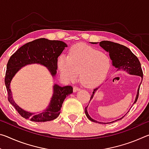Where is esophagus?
I'll list each match as a JSON object with an SVG mask.
<instances>
[{"mask_svg": "<svg viewBox=\"0 0 149 149\" xmlns=\"http://www.w3.org/2000/svg\"><path fill=\"white\" fill-rule=\"evenodd\" d=\"M79 90H80V88L77 87H76V86L74 87V93H76L77 91H79Z\"/></svg>", "mask_w": 149, "mask_h": 149, "instance_id": "obj_1", "label": "esophagus"}]
</instances>
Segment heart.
Listing matches in <instances>:
<instances>
[{
	"label": "heart",
	"mask_w": 149,
	"mask_h": 149,
	"mask_svg": "<svg viewBox=\"0 0 149 149\" xmlns=\"http://www.w3.org/2000/svg\"><path fill=\"white\" fill-rule=\"evenodd\" d=\"M58 67L63 78L72 81L79 72V80L85 87H97L105 80L110 68L107 54L85 44H78L70 49L68 56L62 54Z\"/></svg>",
	"instance_id": "b5f03b06"
}]
</instances>
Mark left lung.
Masks as SVG:
<instances>
[{
    "label": "left lung",
    "instance_id": "1",
    "mask_svg": "<svg viewBox=\"0 0 149 149\" xmlns=\"http://www.w3.org/2000/svg\"><path fill=\"white\" fill-rule=\"evenodd\" d=\"M97 43H99L100 46L109 53L110 60L112 61V65L117 69V71H123L127 72V74H129L130 75H138V76H140L141 77V81L139 85V88L137 92V95H136L135 101L133 102V104H135L138 99L139 93V88L141 83H142L143 75L139 60L137 58V57L131 51V50L130 49H128L127 47L123 46L122 45L116 43V42L108 41H103L99 42H91V44ZM100 87L96 88V89H95L94 91H93V94L91 95V97L90 101L93 99V97H94L95 93L99 89ZM87 107L88 106L85 108V114H86L87 117L89 118L91 121L96 123H106L100 122H97V120L93 119V118L89 115V114H88ZM128 112H129V111H128ZM127 113H126V114H127ZM122 118H119V119L112 121V122H108L107 123H113L114 122H116V121L120 120Z\"/></svg>",
    "mask_w": 149,
    "mask_h": 149
}]
</instances>
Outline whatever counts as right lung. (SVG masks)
<instances>
[{"label": "right lung", "mask_w": 149, "mask_h": 149, "mask_svg": "<svg viewBox=\"0 0 149 149\" xmlns=\"http://www.w3.org/2000/svg\"><path fill=\"white\" fill-rule=\"evenodd\" d=\"M67 47L68 45L61 41L41 38L25 44L10 58L4 79L8 95V99L23 118L33 122H43L56 119L60 115L63 102L67 96L73 93L72 86L62 87L54 84L52 87L53 93L46 109L39 112H31L24 110L15 102L12 97L10 84L15 75L21 68L27 65L34 64L46 67L53 79H55L58 68V58Z\"/></svg>", "instance_id": "1"}]
</instances>
